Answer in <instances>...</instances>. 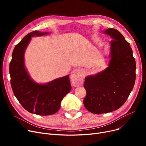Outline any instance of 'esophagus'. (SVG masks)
<instances>
[{"mask_svg": "<svg viewBox=\"0 0 146 146\" xmlns=\"http://www.w3.org/2000/svg\"><path fill=\"white\" fill-rule=\"evenodd\" d=\"M71 79L74 86L78 87L83 85V78L80 68H75L72 72Z\"/></svg>", "mask_w": 146, "mask_h": 146, "instance_id": "34e87169", "label": "esophagus"}]
</instances>
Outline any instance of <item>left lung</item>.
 <instances>
[{"instance_id":"obj_1","label":"left lung","mask_w":146,"mask_h":146,"mask_svg":"<svg viewBox=\"0 0 146 146\" xmlns=\"http://www.w3.org/2000/svg\"><path fill=\"white\" fill-rule=\"evenodd\" d=\"M110 36V61L105 70L85 78L83 100L90 112L100 114L117 110L125 102L135 81V61L130 44L118 30L103 32Z\"/></svg>"}]
</instances>
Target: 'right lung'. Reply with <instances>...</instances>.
<instances>
[{
  "label": "right lung",
  "mask_w": 146,
  "mask_h": 146,
  "mask_svg": "<svg viewBox=\"0 0 146 146\" xmlns=\"http://www.w3.org/2000/svg\"><path fill=\"white\" fill-rule=\"evenodd\" d=\"M49 34L35 31L27 34L15 47L9 65L11 83L15 97L27 111L39 115L56 113L62 99L72 89L69 75L38 83L31 78L27 71L24 54L32 37Z\"/></svg>",
  "instance_id": "1"
}]
</instances>
